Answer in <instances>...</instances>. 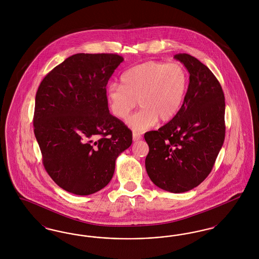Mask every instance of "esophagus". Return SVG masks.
Masks as SVG:
<instances>
[{"mask_svg":"<svg viewBox=\"0 0 259 259\" xmlns=\"http://www.w3.org/2000/svg\"><path fill=\"white\" fill-rule=\"evenodd\" d=\"M142 139V136L140 134H137V133H133V141L137 142V141H140Z\"/></svg>","mask_w":259,"mask_h":259,"instance_id":"obj_1","label":"esophagus"}]
</instances>
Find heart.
Instances as JSON below:
<instances>
[{
    "label": "heart",
    "instance_id": "obj_1",
    "mask_svg": "<svg viewBox=\"0 0 259 259\" xmlns=\"http://www.w3.org/2000/svg\"><path fill=\"white\" fill-rule=\"evenodd\" d=\"M121 85L111 84L107 97L111 112L125 119L138 104L141 109L127 125L144 132L158 121L172 119L183 107L188 90L189 74L180 62L147 61L124 72Z\"/></svg>",
    "mask_w": 259,
    "mask_h": 259
}]
</instances>
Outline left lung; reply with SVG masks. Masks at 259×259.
Returning <instances> with one entry per match:
<instances>
[{"instance_id": "8db88e82", "label": "left lung", "mask_w": 259, "mask_h": 259, "mask_svg": "<svg viewBox=\"0 0 259 259\" xmlns=\"http://www.w3.org/2000/svg\"><path fill=\"white\" fill-rule=\"evenodd\" d=\"M174 58L189 73L188 90L172 120L145 134L146 169L161 189L183 193L200 185L213 167L225 137V99L206 65L186 53Z\"/></svg>"}]
</instances>
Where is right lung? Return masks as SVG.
<instances>
[{
    "instance_id": "obj_1",
    "label": "right lung",
    "mask_w": 259,
    "mask_h": 259,
    "mask_svg": "<svg viewBox=\"0 0 259 259\" xmlns=\"http://www.w3.org/2000/svg\"><path fill=\"white\" fill-rule=\"evenodd\" d=\"M123 61L117 54L77 53L40 82L34 132L50 178L64 190L90 195L111 182L132 132L111 115L107 84Z\"/></svg>"
}]
</instances>
